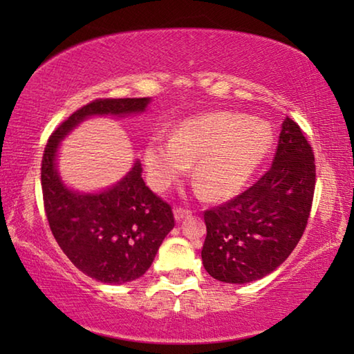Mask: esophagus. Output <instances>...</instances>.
I'll return each mask as SVG.
<instances>
[{"label":"esophagus","mask_w":354,"mask_h":354,"mask_svg":"<svg viewBox=\"0 0 354 354\" xmlns=\"http://www.w3.org/2000/svg\"><path fill=\"white\" fill-rule=\"evenodd\" d=\"M192 214V211L190 209H185V207H181V206H178V207H175V218L178 220V221H181L183 218H185V217H189V215Z\"/></svg>","instance_id":"1"}]
</instances>
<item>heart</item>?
<instances>
[{
	"label": "heart",
	"mask_w": 354,
	"mask_h": 354,
	"mask_svg": "<svg viewBox=\"0 0 354 354\" xmlns=\"http://www.w3.org/2000/svg\"><path fill=\"white\" fill-rule=\"evenodd\" d=\"M270 145V129L239 113L189 118L170 140L158 136L149 142L145 149L149 184L159 192L169 189L195 162L194 179L209 198H230L247 185Z\"/></svg>",
	"instance_id": "b5f03b06"
}]
</instances>
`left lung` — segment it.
Returning a JSON list of instances; mask_svg holds the SVG:
<instances>
[{
	"label": "left lung",
	"instance_id": "left-lung-1",
	"mask_svg": "<svg viewBox=\"0 0 354 354\" xmlns=\"http://www.w3.org/2000/svg\"><path fill=\"white\" fill-rule=\"evenodd\" d=\"M314 190L313 147L298 123L286 117L270 170L241 195L205 211L206 272L230 284L272 273L306 230Z\"/></svg>",
	"mask_w": 354,
	"mask_h": 354
}]
</instances>
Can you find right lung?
<instances>
[{"instance_id":"1","label":"right lung","mask_w":354,"mask_h":354,"mask_svg":"<svg viewBox=\"0 0 354 354\" xmlns=\"http://www.w3.org/2000/svg\"><path fill=\"white\" fill-rule=\"evenodd\" d=\"M148 103L149 98L91 101L53 131L41 158V194L53 236L75 267L100 283H128L151 267L175 226L171 206L147 187L139 162L103 194H75L57 175L56 151L59 142L86 117L142 112Z\"/></svg>"}]
</instances>
